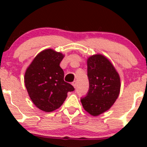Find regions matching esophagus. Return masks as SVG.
I'll return each mask as SVG.
<instances>
[{
    "mask_svg": "<svg viewBox=\"0 0 147 147\" xmlns=\"http://www.w3.org/2000/svg\"><path fill=\"white\" fill-rule=\"evenodd\" d=\"M72 85H73V87H75V88H77V86H78V83H77L76 81H75L74 82H72Z\"/></svg>",
    "mask_w": 147,
    "mask_h": 147,
    "instance_id": "1",
    "label": "esophagus"
}]
</instances>
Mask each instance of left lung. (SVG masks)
Listing matches in <instances>:
<instances>
[{"mask_svg": "<svg viewBox=\"0 0 147 147\" xmlns=\"http://www.w3.org/2000/svg\"><path fill=\"white\" fill-rule=\"evenodd\" d=\"M90 89L81 100L83 108L97 117L109 110L119 97L120 77L109 59L102 54L90 56L87 60Z\"/></svg>", "mask_w": 147, "mask_h": 147, "instance_id": "obj_1", "label": "left lung"}]
</instances>
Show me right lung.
<instances>
[{"instance_id":"1","label":"right lung","mask_w":147,"mask_h":147,"mask_svg":"<svg viewBox=\"0 0 147 147\" xmlns=\"http://www.w3.org/2000/svg\"><path fill=\"white\" fill-rule=\"evenodd\" d=\"M65 55L49 48L38 53L25 72L24 82L30 98L39 109L51 112L62 106L75 89L64 81L60 63Z\"/></svg>"}]
</instances>
